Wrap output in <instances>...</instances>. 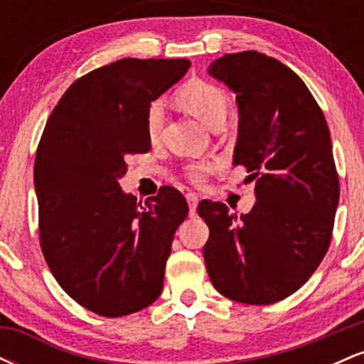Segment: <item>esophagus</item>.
<instances>
[{"mask_svg":"<svg viewBox=\"0 0 364 364\" xmlns=\"http://www.w3.org/2000/svg\"><path fill=\"white\" fill-rule=\"evenodd\" d=\"M186 202L188 207H190V217L196 215V205H198V198H196L195 193H188L186 195Z\"/></svg>","mask_w":364,"mask_h":364,"instance_id":"obj_1","label":"esophagus"}]
</instances>
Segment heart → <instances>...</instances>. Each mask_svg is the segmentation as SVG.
<instances>
[{
    "mask_svg": "<svg viewBox=\"0 0 364 364\" xmlns=\"http://www.w3.org/2000/svg\"><path fill=\"white\" fill-rule=\"evenodd\" d=\"M179 104L188 112L198 118L207 127L214 128L217 124H223L229 109V95L223 87L207 80H195L186 82L185 85L179 87L176 92ZM166 118V104L161 99H156L149 104L147 112H145V129H147L149 139L156 140L162 132V124ZM210 171V166L198 162L191 164L188 168V176L193 181H202L205 174Z\"/></svg>",
    "mask_w": 364,
    "mask_h": 364,
    "instance_id": "b5f03b06",
    "label": "heart"
}]
</instances>
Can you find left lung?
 Returning <instances> with one entry per match:
<instances>
[{"mask_svg":"<svg viewBox=\"0 0 364 364\" xmlns=\"http://www.w3.org/2000/svg\"><path fill=\"white\" fill-rule=\"evenodd\" d=\"M208 75L236 94L235 164L257 196L241 215L220 202L198 205L210 229L208 277L232 301L277 303L311 277L332 240L339 176L327 121L301 78L267 54H225Z\"/></svg>","mask_w":364,"mask_h":364,"instance_id":"8db88e82","label":"left lung"}]
</instances>
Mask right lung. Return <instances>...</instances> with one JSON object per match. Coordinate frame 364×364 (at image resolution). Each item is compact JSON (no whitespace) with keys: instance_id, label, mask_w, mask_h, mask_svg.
<instances>
[{"instance_id":"obj_1","label":"right lung","mask_w":364,"mask_h":364,"mask_svg":"<svg viewBox=\"0 0 364 364\" xmlns=\"http://www.w3.org/2000/svg\"><path fill=\"white\" fill-rule=\"evenodd\" d=\"M190 68L188 60L124 58L75 80L37 147L41 248L63 291L101 316L152 304L164 286L173 236L186 219L171 186L150 202L123 193L129 154L149 152L145 112Z\"/></svg>"}]
</instances>
